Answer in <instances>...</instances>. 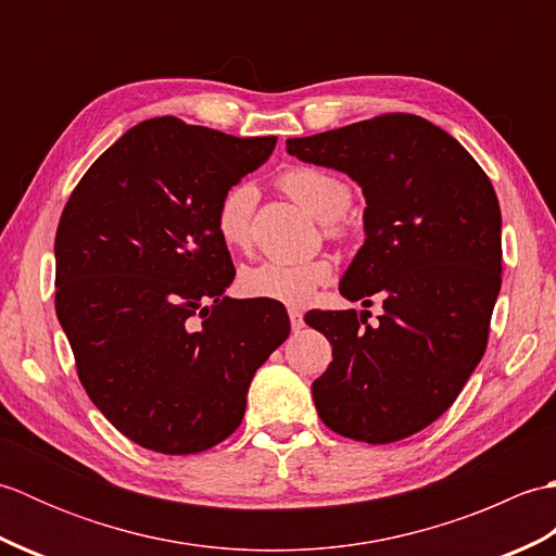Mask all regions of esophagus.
Wrapping results in <instances>:
<instances>
[{
    "label": "esophagus",
    "instance_id": "obj_1",
    "mask_svg": "<svg viewBox=\"0 0 556 556\" xmlns=\"http://www.w3.org/2000/svg\"><path fill=\"white\" fill-rule=\"evenodd\" d=\"M289 320H291V329H293V332H299V329L303 327V315H301V311H296V308L289 311Z\"/></svg>",
    "mask_w": 556,
    "mask_h": 556
}]
</instances>
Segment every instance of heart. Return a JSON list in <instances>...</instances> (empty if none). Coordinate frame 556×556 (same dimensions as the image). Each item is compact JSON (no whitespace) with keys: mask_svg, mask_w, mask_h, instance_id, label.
<instances>
[{"mask_svg":"<svg viewBox=\"0 0 556 556\" xmlns=\"http://www.w3.org/2000/svg\"><path fill=\"white\" fill-rule=\"evenodd\" d=\"M281 188L311 212L315 219L329 222V233H337L339 219L351 205V188L334 174L315 167H291L279 179ZM257 191L251 184H239L224 195L217 210V233L229 248H248L253 239V210ZM334 275V267L325 257L285 263V260H260L241 269L239 289L251 299L301 305L308 303L315 291L325 287Z\"/></svg>","mask_w":556,"mask_h":556,"instance_id":"b5f03b06","label":"heart"}]
</instances>
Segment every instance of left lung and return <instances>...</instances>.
I'll return each mask as SVG.
<instances>
[{"instance_id":"1","label":"left lung","mask_w":556,"mask_h":556,"mask_svg":"<svg viewBox=\"0 0 556 556\" xmlns=\"http://www.w3.org/2000/svg\"><path fill=\"white\" fill-rule=\"evenodd\" d=\"M301 162L349 174L365 198V241L339 281L341 296L382 299L363 311H313L332 344L313 382L329 430L389 444L428 428L454 404L488 346L502 287V212L480 164L416 114H384L289 138Z\"/></svg>"}]
</instances>
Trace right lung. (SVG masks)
Instances as JSON below:
<instances>
[{
  "label": "right lung",
  "instance_id": "right-lung-1",
  "mask_svg": "<svg viewBox=\"0 0 556 556\" xmlns=\"http://www.w3.org/2000/svg\"><path fill=\"white\" fill-rule=\"evenodd\" d=\"M275 146L148 119L92 162L59 219L54 305L80 384L152 452L227 440L255 370L291 332L281 303L224 296L236 269L217 233L224 195Z\"/></svg>",
  "mask_w": 556,
  "mask_h": 556
}]
</instances>
